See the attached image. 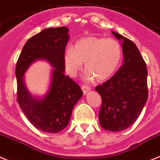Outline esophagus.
Here are the masks:
<instances>
[{
  "label": "esophagus",
  "instance_id": "34e87169",
  "mask_svg": "<svg viewBox=\"0 0 160 160\" xmlns=\"http://www.w3.org/2000/svg\"><path fill=\"white\" fill-rule=\"evenodd\" d=\"M82 90L84 95H86V94H87V92L90 91V90H91V87H90L89 86L83 85V86H82Z\"/></svg>",
  "mask_w": 160,
  "mask_h": 160
}]
</instances>
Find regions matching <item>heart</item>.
I'll list each match as a JSON object with an SVG mask.
<instances>
[{
  "instance_id": "heart-1",
  "label": "heart",
  "mask_w": 160,
  "mask_h": 160,
  "mask_svg": "<svg viewBox=\"0 0 160 160\" xmlns=\"http://www.w3.org/2000/svg\"><path fill=\"white\" fill-rule=\"evenodd\" d=\"M122 61V49L113 39L89 36L78 40L73 48H68L64 55L65 68L73 76L82 67L88 71L87 78L97 81L110 78L119 68Z\"/></svg>"
}]
</instances>
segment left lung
Wrapping results in <instances>:
<instances>
[{
    "mask_svg": "<svg viewBox=\"0 0 160 160\" xmlns=\"http://www.w3.org/2000/svg\"><path fill=\"white\" fill-rule=\"evenodd\" d=\"M122 42L123 65L107 82L95 90L102 98L99 113L101 127L122 131L137 121L148 98L147 69L137 46L130 39L112 31Z\"/></svg>",
    "mask_w": 160,
    "mask_h": 160,
    "instance_id": "1",
    "label": "left lung"
}]
</instances>
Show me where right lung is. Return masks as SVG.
Segmentation results:
<instances>
[{
	"label": "right lung",
	"instance_id": "add662e5",
	"mask_svg": "<svg viewBox=\"0 0 160 160\" xmlns=\"http://www.w3.org/2000/svg\"><path fill=\"white\" fill-rule=\"evenodd\" d=\"M68 32L67 27H61L33 35L24 45L15 69L18 103L28 121L46 133H59L69 125L73 108L83 95L79 85L64 74ZM38 59L48 61L53 67L49 89L41 98L30 95L23 78L29 65Z\"/></svg>",
	"mask_w": 160,
	"mask_h": 160
}]
</instances>
